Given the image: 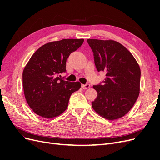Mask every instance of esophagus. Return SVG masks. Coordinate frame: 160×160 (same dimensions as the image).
I'll return each instance as SVG.
<instances>
[{"instance_id":"obj_1","label":"esophagus","mask_w":160,"mask_h":160,"mask_svg":"<svg viewBox=\"0 0 160 160\" xmlns=\"http://www.w3.org/2000/svg\"><path fill=\"white\" fill-rule=\"evenodd\" d=\"M89 87H90V85L89 84H88V83H87V84H82L81 85V88H83V89H88V88H89Z\"/></svg>"}]
</instances>
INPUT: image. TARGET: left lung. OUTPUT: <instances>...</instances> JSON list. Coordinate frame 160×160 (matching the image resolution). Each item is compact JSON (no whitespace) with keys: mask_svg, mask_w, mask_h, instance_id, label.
Returning a JSON list of instances; mask_svg holds the SVG:
<instances>
[{"mask_svg":"<svg viewBox=\"0 0 160 160\" xmlns=\"http://www.w3.org/2000/svg\"><path fill=\"white\" fill-rule=\"evenodd\" d=\"M97 70L105 71L103 83L93 85L98 97L92 107L109 120L123 117L132 108L139 94L141 71L126 48L113 40L88 39Z\"/></svg>","mask_w":160,"mask_h":160,"instance_id":"1","label":"left lung"}]
</instances>
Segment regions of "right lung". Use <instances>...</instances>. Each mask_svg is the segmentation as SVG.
<instances>
[{"label":"right lung","instance_id":"add662e5","mask_svg":"<svg viewBox=\"0 0 160 160\" xmlns=\"http://www.w3.org/2000/svg\"><path fill=\"white\" fill-rule=\"evenodd\" d=\"M84 41L62 39L48 42L37 49L22 72L25 99L36 114L52 118L67 108L70 96L81 88L79 82L65 81L60 75L66 72V62L71 52Z\"/></svg>","mask_w":160,"mask_h":160}]
</instances>
